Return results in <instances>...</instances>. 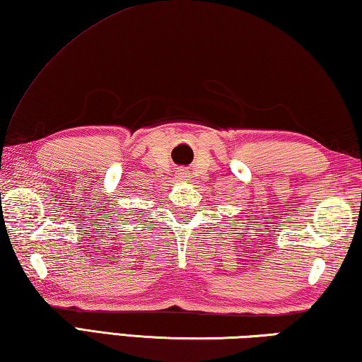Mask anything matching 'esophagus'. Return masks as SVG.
<instances>
[{"instance_id": "1", "label": "esophagus", "mask_w": 362, "mask_h": 362, "mask_svg": "<svg viewBox=\"0 0 362 362\" xmlns=\"http://www.w3.org/2000/svg\"><path fill=\"white\" fill-rule=\"evenodd\" d=\"M188 177V173H185V170H182V173H179V179H182V180H185Z\"/></svg>"}]
</instances>
